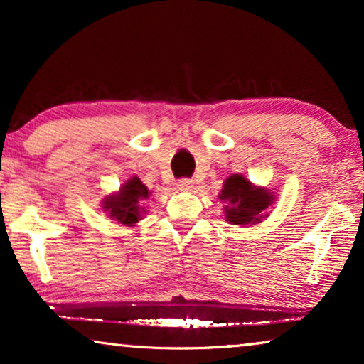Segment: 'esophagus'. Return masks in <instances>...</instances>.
<instances>
[{
  "label": "esophagus",
  "mask_w": 364,
  "mask_h": 364,
  "mask_svg": "<svg viewBox=\"0 0 364 364\" xmlns=\"http://www.w3.org/2000/svg\"><path fill=\"white\" fill-rule=\"evenodd\" d=\"M192 181L191 178H181V181L177 182V188L178 191H182V192H188V191H192Z\"/></svg>",
  "instance_id": "34e87169"
}]
</instances>
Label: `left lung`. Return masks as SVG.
Segmentation results:
<instances>
[{"instance_id": "8db88e82", "label": "left lung", "mask_w": 364, "mask_h": 364, "mask_svg": "<svg viewBox=\"0 0 364 364\" xmlns=\"http://www.w3.org/2000/svg\"><path fill=\"white\" fill-rule=\"evenodd\" d=\"M220 200L230 205L225 207L227 220L233 225H247L260 220V213L273 202L270 192L265 188L252 187L245 177L233 173L223 183Z\"/></svg>"}]
</instances>
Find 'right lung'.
Listing matches in <instances>:
<instances>
[{
	"mask_svg": "<svg viewBox=\"0 0 364 364\" xmlns=\"http://www.w3.org/2000/svg\"><path fill=\"white\" fill-rule=\"evenodd\" d=\"M149 197V188L141 182V178L132 177L124 183L117 196H109L104 202V208L109 217L124 225H134L141 220V203Z\"/></svg>",
	"mask_w": 364,
	"mask_h": 364,
	"instance_id": "obj_1",
	"label": "right lung"
}]
</instances>
